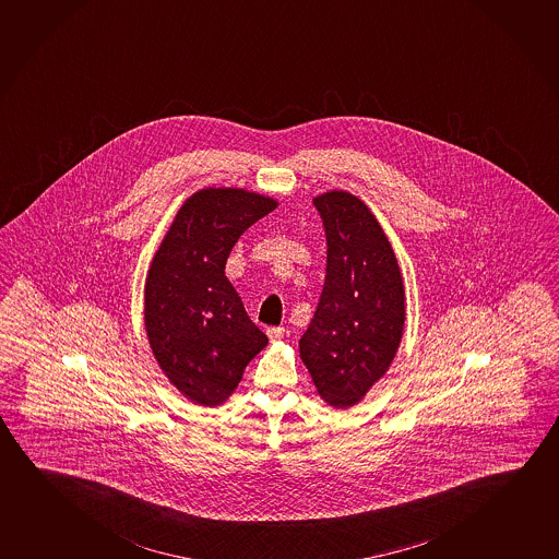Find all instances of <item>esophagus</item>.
Listing matches in <instances>:
<instances>
[{"mask_svg":"<svg viewBox=\"0 0 559 559\" xmlns=\"http://www.w3.org/2000/svg\"><path fill=\"white\" fill-rule=\"evenodd\" d=\"M284 326H269L267 329V336L269 341H281L284 336Z\"/></svg>","mask_w":559,"mask_h":559,"instance_id":"34e87169","label":"esophagus"}]
</instances>
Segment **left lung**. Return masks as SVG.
Returning a JSON list of instances; mask_svg holds the SVG:
<instances>
[{
  "instance_id": "obj_1",
  "label": "left lung",
  "mask_w": 559,
  "mask_h": 559,
  "mask_svg": "<svg viewBox=\"0 0 559 559\" xmlns=\"http://www.w3.org/2000/svg\"><path fill=\"white\" fill-rule=\"evenodd\" d=\"M326 238L324 284L301 361L334 407L357 404L386 372L404 331V284L389 238L348 192L313 200Z\"/></svg>"
}]
</instances>
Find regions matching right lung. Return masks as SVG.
<instances>
[{"instance_id":"right-lung-1","label":"right lung","mask_w":559,"mask_h":559,"mask_svg":"<svg viewBox=\"0 0 559 559\" xmlns=\"http://www.w3.org/2000/svg\"><path fill=\"white\" fill-rule=\"evenodd\" d=\"M265 195L207 188L185 202L146 281L147 338L169 381L200 405L225 402L267 346L225 276L228 253L275 210Z\"/></svg>"}]
</instances>
